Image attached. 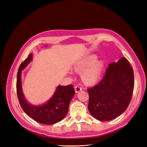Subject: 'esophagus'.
I'll list each match as a JSON object with an SVG mask.
<instances>
[{"label": "esophagus", "mask_w": 147, "mask_h": 147, "mask_svg": "<svg viewBox=\"0 0 147 147\" xmlns=\"http://www.w3.org/2000/svg\"><path fill=\"white\" fill-rule=\"evenodd\" d=\"M74 89H75V92L76 93H78V92H80L81 90H82V87L80 86L79 85H76V86H75V87H74Z\"/></svg>", "instance_id": "34e87169"}]
</instances>
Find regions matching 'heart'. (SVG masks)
<instances>
[{
	"mask_svg": "<svg viewBox=\"0 0 147 147\" xmlns=\"http://www.w3.org/2000/svg\"><path fill=\"white\" fill-rule=\"evenodd\" d=\"M96 59L97 57L95 55H90L80 61L75 67V70L77 72H81L94 64L83 74V81L88 85H92L97 82L101 75L104 63L100 61L96 62Z\"/></svg>",
	"mask_w": 147,
	"mask_h": 147,
	"instance_id": "b5f03b06",
	"label": "heart"
}]
</instances>
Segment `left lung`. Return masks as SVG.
Here are the masks:
<instances>
[{"label": "left lung", "mask_w": 147, "mask_h": 147, "mask_svg": "<svg viewBox=\"0 0 147 147\" xmlns=\"http://www.w3.org/2000/svg\"><path fill=\"white\" fill-rule=\"evenodd\" d=\"M133 88V69L127 59L121 57L109 65L97 85L87 90L90 114L103 121L118 117L128 107Z\"/></svg>", "instance_id": "1"}]
</instances>
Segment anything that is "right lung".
I'll return each instance as SVG.
<instances>
[{
  "label": "right lung",
  "mask_w": 147,
  "mask_h": 147,
  "mask_svg": "<svg viewBox=\"0 0 147 147\" xmlns=\"http://www.w3.org/2000/svg\"><path fill=\"white\" fill-rule=\"evenodd\" d=\"M32 59L29 54L21 64L18 71L16 92L19 102L23 111L33 119L44 124L57 123L63 119L66 115L69 105L75 93L73 85L59 86L51 99L46 104L40 106H33L26 102L21 88V71L25 67Z\"/></svg>",
  "instance_id": "obj_1"
}]
</instances>
